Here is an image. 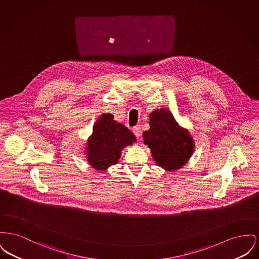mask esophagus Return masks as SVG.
<instances>
[{
  "label": "esophagus",
  "instance_id": "esophagus-1",
  "mask_svg": "<svg viewBox=\"0 0 259 259\" xmlns=\"http://www.w3.org/2000/svg\"><path fill=\"white\" fill-rule=\"evenodd\" d=\"M133 133L135 134L136 137L139 138L142 134V130H141V126L140 125H136L135 127H133Z\"/></svg>",
  "mask_w": 259,
  "mask_h": 259
}]
</instances>
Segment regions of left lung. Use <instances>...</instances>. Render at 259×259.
Instances as JSON below:
<instances>
[{"label": "left lung", "mask_w": 259, "mask_h": 259, "mask_svg": "<svg viewBox=\"0 0 259 259\" xmlns=\"http://www.w3.org/2000/svg\"><path fill=\"white\" fill-rule=\"evenodd\" d=\"M143 138L156 164L167 171L182 168L195 150L189 131L179 126L166 108L150 114V129L143 133Z\"/></svg>", "instance_id": "8db88e82"}]
</instances>
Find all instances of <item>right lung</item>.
<instances>
[{"instance_id": "right-lung-1", "label": "right lung", "mask_w": 259, "mask_h": 259, "mask_svg": "<svg viewBox=\"0 0 259 259\" xmlns=\"http://www.w3.org/2000/svg\"><path fill=\"white\" fill-rule=\"evenodd\" d=\"M133 142H136V137L127 127L113 120L110 113H103L93 127L85 155L92 167L106 171L117 163L122 150Z\"/></svg>"}]
</instances>
